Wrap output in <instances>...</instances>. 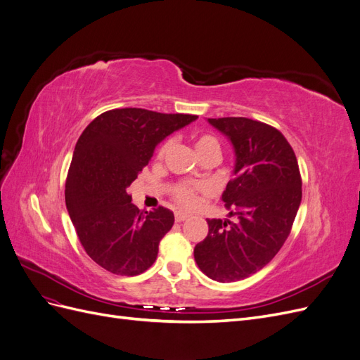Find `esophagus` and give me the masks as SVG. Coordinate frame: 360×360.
I'll list each match as a JSON object with an SVG mask.
<instances>
[{"label": "esophagus", "instance_id": "obj_1", "mask_svg": "<svg viewBox=\"0 0 360 360\" xmlns=\"http://www.w3.org/2000/svg\"><path fill=\"white\" fill-rule=\"evenodd\" d=\"M188 214L186 213H181V212H177L176 213V222H183V221H186L188 219Z\"/></svg>", "mask_w": 360, "mask_h": 360}]
</instances>
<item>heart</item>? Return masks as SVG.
<instances>
[{"instance_id":"obj_1","label":"heart","mask_w":360,"mask_h":360,"mask_svg":"<svg viewBox=\"0 0 360 360\" xmlns=\"http://www.w3.org/2000/svg\"><path fill=\"white\" fill-rule=\"evenodd\" d=\"M172 147V139H165L158 148V158H165L169 150ZM195 148H197L198 156L202 159L205 156L210 155H221V144L217 141L216 136L212 134H200L195 138ZM204 192V186L201 184H193V183H186V181H180L177 184H174L171 189V195L174 201H176L179 205L184 207V209H192V207L197 205L198 202V193Z\"/></svg>"}]
</instances>
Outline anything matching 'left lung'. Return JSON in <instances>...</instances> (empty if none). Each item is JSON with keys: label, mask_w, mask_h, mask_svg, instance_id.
I'll use <instances>...</instances> for the list:
<instances>
[{"label": "left lung", "mask_w": 360, "mask_h": 360, "mask_svg": "<svg viewBox=\"0 0 360 360\" xmlns=\"http://www.w3.org/2000/svg\"><path fill=\"white\" fill-rule=\"evenodd\" d=\"M209 123L234 146V177L222 200L238 219H207L209 234L193 257L210 279L236 282L269 264L285 243L302 201V177L292 147L276 127L246 117Z\"/></svg>", "instance_id": "left-lung-1"}]
</instances>
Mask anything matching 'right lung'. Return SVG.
<instances>
[{
	"mask_svg": "<svg viewBox=\"0 0 360 360\" xmlns=\"http://www.w3.org/2000/svg\"><path fill=\"white\" fill-rule=\"evenodd\" d=\"M197 115L122 108L97 115L76 143L66 179V205L85 252L120 276H136L156 261L174 214L132 204L127 188L155 147Z\"/></svg>",
	"mask_w": 360,
	"mask_h": 360,
	"instance_id": "obj_1",
	"label": "right lung"
}]
</instances>
